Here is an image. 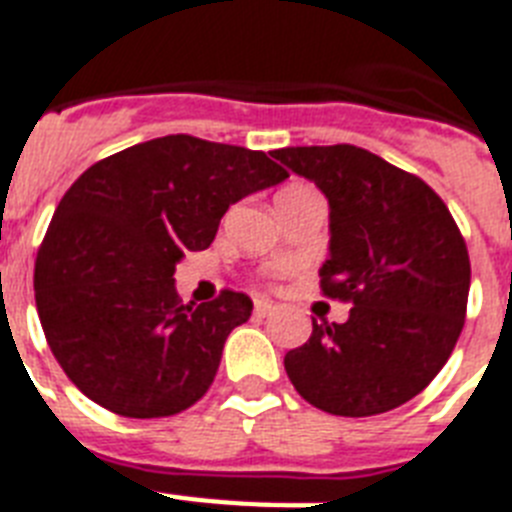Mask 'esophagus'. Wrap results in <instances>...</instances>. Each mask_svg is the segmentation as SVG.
I'll list each match as a JSON object with an SVG mask.
<instances>
[{
  "instance_id": "34e87169",
  "label": "esophagus",
  "mask_w": 512,
  "mask_h": 512,
  "mask_svg": "<svg viewBox=\"0 0 512 512\" xmlns=\"http://www.w3.org/2000/svg\"><path fill=\"white\" fill-rule=\"evenodd\" d=\"M273 313V305H270L268 299H257L255 302V315L257 318H265V315Z\"/></svg>"
}]
</instances>
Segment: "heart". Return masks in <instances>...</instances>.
Masks as SVG:
<instances>
[{"label":"heart","instance_id":"heart-1","mask_svg":"<svg viewBox=\"0 0 512 512\" xmlns=\"http://www.w3.org/2000/svg\"><path fill=\"white\" fill-rule=\"evenodd\" d=\"M299 194H310V189H305V186H289V189L281 191V194H278L276 199H281V197H299Z\"/></svg>","mask_w":512,"mask_h":512}]
</instances>
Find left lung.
Returning <instances> with one entry per match:
<instances>
[{"label":"left lung","mask_w":512,"mask_h":512,"mask_svg":"<svg viewBox=\"0 0 512 512\" xmlns=\"http://www.w3.org/2000/svg\"><path fill=\"white\" fill-rule=\"evenodd\" d=\"M328 199L326 297L352 302L344 323H315L284 368L302 400L363 418L431 384L465 323L471 263L450 210L421 178L368 149L270 152Z\"/></svg>","instance_id":"left-lung-1"}]
</instances>
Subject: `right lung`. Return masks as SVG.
<instances>
[{
    "mask_svg": "<svg viewBox=\"0 0 512 512\" xmlns=\"http://www.w3.org/2000/svg\"><path fill=\"white\" fill-rule=\"evenodd\" d=\"M289 178L265 152L176 134L94 162L65 191L33 270L49 350L89 400L165 418L210 389L252 299L181 305L176 265L247 194Z\"/></svg>",
    "mask_w": 512,
    "mask_h": 512,
    "instance_id": "add662e5",
    "label": "right lung"
}]
</instances>
